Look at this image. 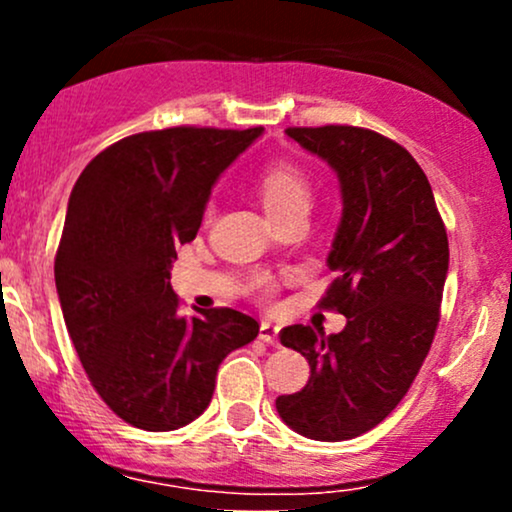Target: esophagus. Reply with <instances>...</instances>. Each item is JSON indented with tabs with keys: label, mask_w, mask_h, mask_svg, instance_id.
Returning a JSON list of instances; mask_svg holds the SVG:
<instances>
[{
	"label": "esophagus",
	"mask_w": 512,
	"mask_h": 512,
	"mask_svg": "<svg viewBox=\"0 0 512 512\" xmlns=\"http://www.w3.org/2000/svg\"><path fill=\"white\" fill-rule=\"evenodd\" d=\"M260 339L269 346H279V327H274L272 322H262V325H260Z\"/></svg>",
	"instance_id": "obj_1"
}]
</instances>
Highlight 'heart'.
<instances>
[{
	"label": "heart",
	"mask_w": 512,
	"mask_h": 512,
	"mask_svg": "<svg viewBox=\"0 0 512 512\" xmlns=\"http://www.w3.org/2000/svg\"><path fill=\"white\" fill-rule=\"evenodd\" d=\"M260 197L264 211L274 221L296 209H308L313 192H310L308 178L296 166L276 163V166L264 170L260 180Z\"/></svg>",
	"instance_id": "heart-1"
}]
</instances>
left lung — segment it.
Returning <instances> with one entry per match:
<instances>
[{
    "instance_id": "8db88e82",
    "label": "left lung",
    "mask_w": 512,
    "mask_h": 512,
    "mask_svg": "<svg viewBox=\"0 0 512 512\" xmlns=\"http://www.w3.org/2000/svg\"><path fill=\"white\" fill-rule=\"evenodd\" d=\"M286 134L339 180L342 219L327 255L337 279L320 305L339 310L346 327L330 337L303 325L281 332V344L310 363V378L276 397V411L301 436L337 443L378 426L414 383L440 320L448 233L404 146L346 125Z\"/></svg>"
}]
</instances>
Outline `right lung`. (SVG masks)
<instances>
[{"label": "right lung", "mask_w": 512, "mask_h": 512, "mask_svg": "<svg viewBox=\"0 0 512 512\" xmlns=\"http://www.w3.org/2000/svg\"><path fill=\"white\" fill-rule=\"evenodd\" d=\"M264 132L170 127L101 151L67 204L55 284L88 380L144 431H175L209 407L216 370L257 320L233 308L178 315L170 267L195 240L211 187Z\"/></svg>", "instance_id": "1"}]
</instances>
